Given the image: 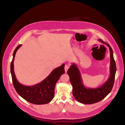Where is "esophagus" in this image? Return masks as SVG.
Instances as JSON below:
<instances>
[{"label":"esophagus","mask_w":125,"mask_h":125,"mask_svg":"<svg viewBox=\"0 0 125 125\" xmlns=\"http://www.w3.org/2000/svg\"><path fill=\"white\" fill-rule=\"evenodd\" d=\"M69 64H66L65 66V70L66 73L68 69H69Z\"/></svg>","instance_id":"1"}]
</instances>
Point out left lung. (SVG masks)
<instances>
[{
  "label": "left lung",
  "mask_w": 125,
  "mask_h": 125,
  "mask_svg": "<svg viewBox=\"0 0 125 125\" xmlns=\"http://www.w3.org/2000/svg\"><path fill=\"white\" fill-rule=\"evenodd\" d=\"M101 42L107 45L110 52L111 66L110 75L108 80L97 88H86L83 84L81 75L77 65L73 63L67 71L70 81L73 86V94L74 97L80 103L91 104L102 100L111 92L114 83L116 66L113 56V50L110 45L99 39Z\"/></svg>",
  "instance_id": "left-lung-1"
}]
</instances>
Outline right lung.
I'll return each instance as SVG.
<instances>
[{"mask_svg": "<svg viewBox=\"0 0 125 125\" xmlns=\"http://www.w3.org/2000/svg\"><path fill=\"white\" fill-rule=\"evenodd\" d=\"M21 45H19L14 51L10 65L11 74L15 90L19 95L30 103L37 105L48 103L54 98L56 83L60 76L65 73V64L63 63L62 66L54 69L46 79L38 84L33 86L22 85L16 78L13 67L15 55Z\"/></svg>", "mask_w": 125, "mask_h": 125, "instance_id": "1", "label": "right lung"}]
</instances>
